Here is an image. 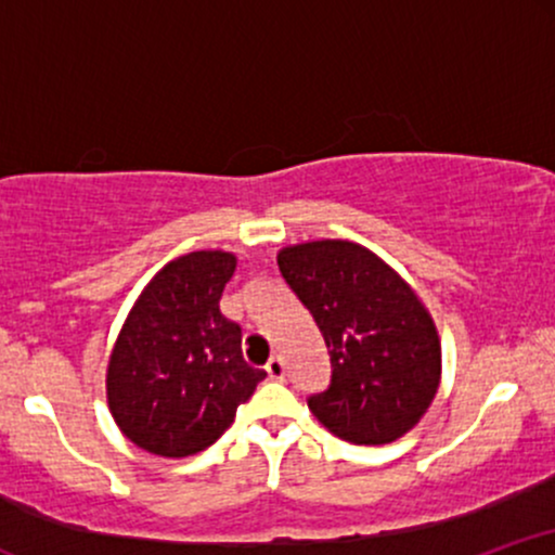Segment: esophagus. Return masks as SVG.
Returning a JSON list of instances; mask_svg holds the SVG:
<instances>
[{
	"mask_svg": "<svg viewBox=\"0 0 555 555\" xmlns=\"http://www.w3.org/2000/svg\"><path fill=\"white\" fill-rule=\"evenodd\" d=\"M266 373H269V378H273V380H284V375H286L284 360L282 358H271L269 365H266Z\"/></svg>",
	"mask_w": 555,
	"mask_h": 555,
	"instance_id": "34e87169",
	"label": "esophagus"
}]
</instances>
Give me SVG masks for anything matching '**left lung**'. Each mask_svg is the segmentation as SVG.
I'll list each match as a JSON object with an SVG mask.
<instances>
[{"instance_id": "obj_1", "label": "left lung", "mask_w": 555, "mask_h": 555, "mask_svg": "<svg viewBox=\"0 0 555 555\" xmlns=\"http://www.w3.org/2000/svg\"><path fill=\"white\" fill-rule=\"evenodd\" d=\"M276 263L331 354V386L308 399L318 423L358 446L415 428L441 384V336L417 292L349 240L286 245Z\"/></svg>"}]
</instances>
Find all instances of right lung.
I'll return each instance as SVG.
<instances>
[{
    "label": "right lung",
    "mask_w": 555,
    "mask_h": 555,
    "mask_svg": "<svg viewBox=\"0 0 555 555\" xmlns=\"http://www.w3.org/2000/svg\"><path fill=\"white\" fill-rule=\"evenodd\" d=\"M234 271V253H188L127 313L106 365V401L138 449L169 460L208 449L266 378L242 360V331L219 310Z\"/></svg>",
    "instance_id": "obj_1"
}]
</instances>
